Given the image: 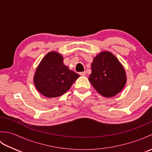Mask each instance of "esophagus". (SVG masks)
<instances>
[{
    "label": "esophagus",
    "instance_id": "esophagus-1",
    "mask_svg": "<svg viewBox=\"0 0 152 152\" xmlns=\"http://www.w3.org/2000/svg\"><path fill=\"white\" fill-rule=\"evenodd\" d=\"M79 74H80V76H85L86 74V71H84V72H80Z\"/></svg>",
    "mask_w": 152,
    "mask_h": 152
}]
</instances>
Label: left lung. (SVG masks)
Listing matches in <instances>:
<instances>
[{"instance_id":"1","label":"left lung","mask_w":152,"mask_h":152,"mask_svg":"<svg viewBox=\"0 0 152 152\" xmlns=\"http://www.w3.org/2000/svg\"><path fill=\"white\" fill-rule=\"evenodd\" d=\"M89 81L101 95L112 97L124 88L127 76L124 66L114 55L102 51L93 59Z\"/></svg>"}]
</instances>
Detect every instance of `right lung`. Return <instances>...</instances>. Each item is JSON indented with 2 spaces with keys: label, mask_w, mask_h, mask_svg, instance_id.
Listing matches in <instances>:
<instances>
[{
  "label": "right lung",
  "mask_w": 152,
  "mask_h": 152,
  "mask_svg": "<svg viewBox=\"0 0 152 152\" xmlns=\"http://www.w3.org/2000/svg\"><path fill=\"white\" fill-rule=\"evenodd\" d=\"M80 75L63 63V57L51 51L41 61L33 81L37 90L46 97H57L65 93Z\"/></svg>",
  "instance_id": "obj_1"
}]
</instances>
